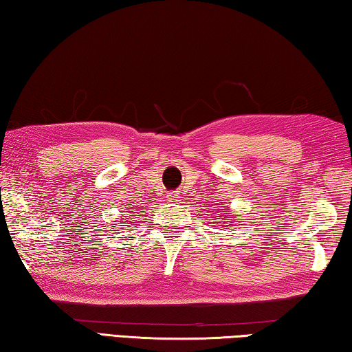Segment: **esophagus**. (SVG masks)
<instances>
[{
  "label": "esophagus",
  "instance_id": "34e87169",
  "mask_svg": "<svg viewBox=\"0 0 352 352\" xmlns=\"http://www.w3.org/2000/svg\"><path fill=\"white\" fill-rule=\"evenodd\" d=\"M180 198H182L180 192H172V194L168 195V200L169 201H180Z\"/></svg>",
  "mask_w": 352,
  "mask_h": 352
}]
</instances>
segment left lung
I'll return each instance as SVG.
<instances>
[{"label": "left lung", "instance_id": "obj_1", "mask_svg": "<svg viewBox=\"0 0 352 352\" xmlns=\"http://www.w3.org/2000/svg\"><path fill=\"white\" fill-rule=\"evenodd\" d=\"M225 212H226V210H225ZM228 219H231V217H228Z\"/></svg>", "mask_w": 352, "mask_h": 352}]
</instances>
